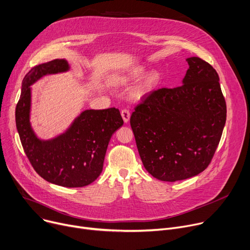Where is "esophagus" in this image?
<instances>
[{
  "instance_id": "esophagus-1",
  "label": "esophagus",
  "mask_w": 250,
  "mask_h": 250,
  "mask_svg": "<svg viewBox=\"0 0 250 250\" xmlns=\"http://www.w3.org/2000/svg\"><path fill=\"white\" fill-rule=\"evenodd\" d=\"M121 116L123 118V121L125 123H127L129 121V119H130V112L127 109H124V110L121 111Z\"/></svg>"
}]
</instances>
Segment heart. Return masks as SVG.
<instances>
[{
	"mask_svg": "<svg viewBox=\"0 0 250 250\" xmlns=\"http://www.w3.org/2000/svg\"><path fill=\"white\" fill-rule=\"evenodd\" d=\"M147 72L146 67L144 66H135L130 68L127 72L117 77V82L121 84H126L132 81L138 80L141 77H144L137 82V84L133 87L131 91V96L134 100H143L149 96L153 91L156 89L159 84L160 76L156 71H152L145 74Z\"/></svg>",
	"mask_w": 250,
	"mask_h": 250,
	"instance_id": "1",
	"label": "heart"
}]
</instances>
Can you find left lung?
<instances>
[{"mask_svg": "<svg viewBox=\"0 0 250 250\" xmlns=\"http://www.w3.org/2000/svg\"><path fill=\"white\" fill-rule=\"evenodd\" d=\"M176 88L153 91L131 115L130 124L145 169L175 182L207 168L226 121V103L215 69L198 57Z\"/></svg>", "mask_w": 250, "mask_h": 250, "instance_id": "obj_1", "label": "left lung"}]
</instances>
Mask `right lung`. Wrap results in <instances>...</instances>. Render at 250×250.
<instances>
[{"instance_id":"add662e5","label":"right lung","mask_w":250,"mask_h":250,"mask_svg":"<svg viewBox=\"0 0 250 250\" xmlns=\"http://www.w3.org/2000/svg\"><path fill=\"white\" fill-rule=\"evenodd\" d=\"M70 70L65 59L32 68L22 82L16 107V126L22 146L36 172L50 183L64 187H83L99 177L113 133L123 125L116 108L85 110L67 130L49 140L36 135L31 122V86L42 77Z\"/></svg>"}]
</instances>
